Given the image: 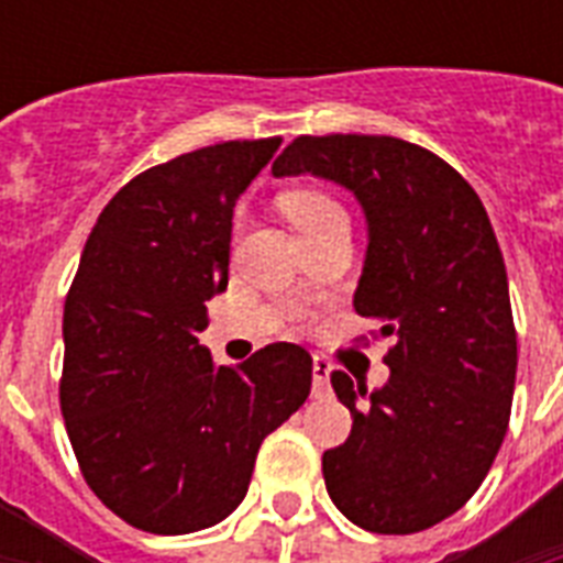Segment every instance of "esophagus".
<instances>
[{"label": "esophagus", "mask_w": 563, "mask_h": 563, "mask_svg": "<svg viewBox=\"0 0 563 563\" xmlns=\"http://www.w3.org/2000/svg\"><path fill=\"white\" fill-rule=\"evenodd\" d=\"M330 371H333V365H330L324 356H316V360H312V391H316L318 397L330 391Z\"/></svg>", "instance_id": "obj_1"}]
</instances>
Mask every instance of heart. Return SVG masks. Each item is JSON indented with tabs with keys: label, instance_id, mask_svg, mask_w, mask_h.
<instances>
[{
	"label": "heart",
	"instance_id": "b5f03b06",
	"mask_svg": "<svg viewBox=\"0 0 563 563\" xmlns=\"http://www.w3.org/2000/svg\"><path fill=\"white\" fill-rule=\"evenodd\" d=\"M283 212L289 216L300 236H309L316 230L333 224V221L347 219V212L333 195L324 189H295L283 195Z\"/></svg>",
	"mask_w": 563,
	"mask_h": 563
}]
</instances>
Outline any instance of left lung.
<instances>
[{"instance_id":"8db88e82","label":"left lung","mask_w":563,"mask_h":563,"mask_svg":"<svg viewBox=\"0 0 563 563\" xmlns=\"http://www.w3.org/2000/svg\"><path fill=\"white\" fill-rule=\"evenodd\" d=\"M272 172L356 195L368 254L353 307L394 339L383 388L330 374L353 429L321 459L327 494L368 532H423L476 494L511 418L517 333L488 212L450 163L397 136H298Z\"/></svg>"}]
</instances>
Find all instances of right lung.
Here are the masks:
<instances>
[{
	"label": "right lung",
	"mask_w": 563,
	"mask_h": 563,
	"mask_svg": "<svg viewBox=\"0 0 563 563\" xmlns=\"http://www.w3.org/2000/svg\"><path fill=\"white\" fill-rule=\"evenodd\" d=\"M280 136L230 140L128 180L64 307L60 411L92 494L134 529L187 534L245 499L268 432L309 397L312 356L268 344L236 368L198 333L228 289L233 207Z\"/></svg>",
	"instance_id": "obj_1"
}]
</instances>
